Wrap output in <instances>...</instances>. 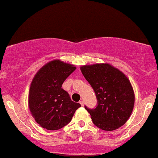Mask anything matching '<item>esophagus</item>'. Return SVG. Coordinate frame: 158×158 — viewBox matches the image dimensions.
<instances>
[{"mask_svg":"<svg viewBox=\"0 0 158 158\" xmlns=\"http://www.w3.org/2000/svg\"><path fill=\"white\" fill-rule=\"evenodd\" d=\"M79 103L83 106L84 105V101H79Z\"/></svg>","mask_w":158,"mask_h":158,"instance_id":"1","label":"esophagus"}]
</instances>
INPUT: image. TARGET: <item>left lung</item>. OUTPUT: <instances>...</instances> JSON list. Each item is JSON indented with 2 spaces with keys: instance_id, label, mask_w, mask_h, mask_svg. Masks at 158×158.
<instances>
[{
  "instance_id": "left-lung-1",
  "label": "left lung",
  "mask_w": 158,
  "mask_h": 158,
  "mask_svg": "<svg viewBox=\"0 0 158 158\" xmlns=\"http://www.w3.org/2000/svg\"><path fill=\"white\" fill-rule=\"evenodd\" d=\"M81 70L97 98L96 108L85 106L93 123L105 131L122 127L130 117L135 104L134 91L128 77L109 64L86 65Z\"/></svg>"
}]
</instances>
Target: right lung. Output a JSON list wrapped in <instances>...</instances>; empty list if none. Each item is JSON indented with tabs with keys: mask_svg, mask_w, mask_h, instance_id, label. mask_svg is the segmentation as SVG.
<instances>
[{
	"mask_svg": "<svg viewBox=\"0 0 158 158\" xmlns=\"http://www.w3.org/2000/svg\"><path fill=\"white\" fill-rule=\"evenodd\" d=\"M75 69L60 60H52L40 69L31 81L29 108L35 121L44 129L57 130L65 127L81 106L61 88Z\"/></svg>",
	"mask_w": 158,
	"mask_h": 158,
	"instance_id": "1",
	"label": "right lung"
}]
</instances>
